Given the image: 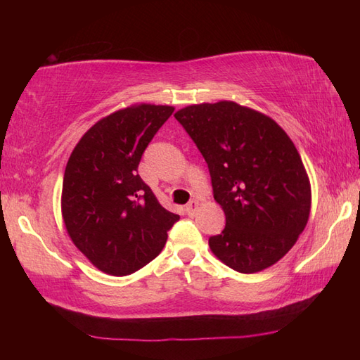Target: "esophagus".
Returning <instances> with one entry per match:
<instances>
[{
  "label": "esophagus",
  "mask_w": 360,
  "mask_h": 360,
  "mask_svg": "<svg viewBox=\"0 0 360 360\" xmlns=\"http://www.w3.org/2000/svg\"><path fill=\"white\" fill-rule=\"evenodd\" d=\"M196 210H198V201H190L187 205H186V213L188 217H193L195 213H196Z\"/></svg>",
  "instance_id": "obj_1"
}]
</instances>
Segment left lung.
I'll list each match as a JSON object with an SVG mask.
<instances>
[{
  "mask_svg": "<svg viewBox=\"0 0 360 360\" xmlns=\"http://www.w3.org/2000/svg\"><path fill=\"white\" fill-rule=\"evenodd\" d=\"M207 162L226 227L209 246L241 274L275 264L308 223L311 186L294 142L277 122L235 102L174 114Z\"/></svg>",
  "mask_w": 360,
  "mask_h": 360,
  "instance_id": "left-lung-1",
  "label": "left lung"
}]
</instances>
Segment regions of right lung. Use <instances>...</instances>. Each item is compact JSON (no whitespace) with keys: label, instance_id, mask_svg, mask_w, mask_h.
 Instances as JSON below:
<instances>
[{"label":"right lung","instance_id":"1","mask_svg":"<svg viewBox=\"0 0 360 360\" xmlns=\"http://www.w3.org/2000/svg\"><path fill=\"white\" fill-rule=\"evenodd\" d=\"M173 106L141 103L91 127L66 164L62 215L72 243L97 269L129 275L155 259L179 215L137 174L141 158Z\"/></svg>","mask_w":360,"mask_h":360}]
</instances>
